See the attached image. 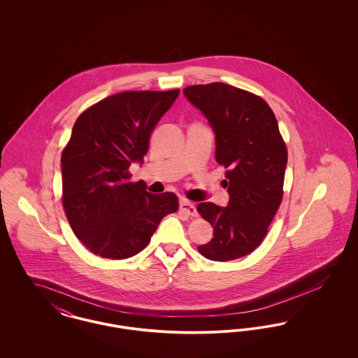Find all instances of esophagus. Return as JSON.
<instances>
[{
    "mask_svg": "<svg viewBox=\"0 0 358 358\" xmlns=\"http://www.w3.org/2000/svg\"><path fill=\"white\" fill-rule=\"evenodd\" d=\"M180 209H181L182 212H185V213L189 215V216H193V217L199 215L194 204H193V203H190V201H187V200H181V203H180Z\"/></svg>",
    "mask_w": 358,
    "mask_h": 358,
    "instance_id": "1",
    "label": "esophagus"
}]
</instances>
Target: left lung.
Listing matches in <instances>:
<instances>
[{
    "instance_id": "obj_1",
    "label": "left lung",
    "mask_w": 358,
    "mask_h": 358,
    "mask_svg": "<svg viewBox=\"0 0 358 358\" xmlns=\"http://www.w3.org/2000/svg\"><path fill=\"white\" fill-rule=\"evenodd\" d=\"M182 92L208 120L215 158L228 168L227 206L197 205L213 227V238L197 250L215 262L248 255L266 236L283 197L287 149L276 118L262 98L234 85H190Z\"/></svg>"
}]
</instances>
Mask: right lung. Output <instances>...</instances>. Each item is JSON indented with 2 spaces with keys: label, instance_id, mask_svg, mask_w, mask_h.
<instances>
[{
  "label": "right lung",
  "instance_id": "1",
  "mask_svg": "<svg viewBox=\"0 0 358 358\" xmlns=\"http://www.w3.org/2000/svg\"><path fill=\"white\" fill-rule=\"evenodd\" d=\"M178 94L122 92L94 104L75 122L62 154L63 205L73 234L95 255H136L161 220L178 209L174 193H149L143 181L130 182L127 171L143 162L149 136Z\"/></svg>",
  "mask_w": 358,
  "mask_h": 358
}]
</instances>
